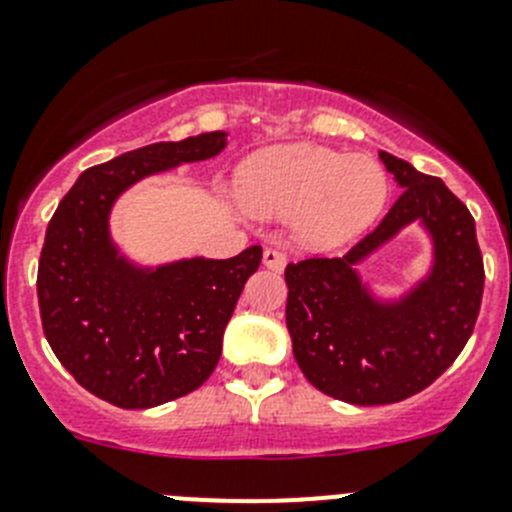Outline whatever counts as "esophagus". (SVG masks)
Wrapping results in <instances>:
<instances>
[{
  "instance_id": "esophagus-1",
  "label": "esophagus",
  "mask_w": 512,
  "mask_h": 512,
  "mask_svg": "<svg viewBox=\"0 0 512 512\" xmlns=\"http://www.w3.org/2000/svg\"><path fill=\"white\" fill-rule=\"evenodd\" d=\"M285 262H288L285 252L275 250V247H267V250L262 252V265L270 267V270H275V273H280V270H283Z\"/></svg>"
}]
</instances>
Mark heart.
<instances>
[{"instance_id": "heart-1", "label": "heart", "mask_w": 512, "mask_h": 512, "mask_svg": "<svg viewBox=\"0 0 512 512\" xmlns=\"http://www.w3.org/2000/svg\"><path fill=\"white\" fill-rule=\"evenodd\" d=\"M390 181L367 153L331 147L280 145L252 155L239 170V196L260 216H293L298 242L331 250L357 237L380 216Z\"/></svg>"}]
</instances>
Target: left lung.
Returning a JSON list of instances; mask_svg holds the SVG:
<instances>
[{"label": "left lung", "mask_w": 512, "mask_h": 512, "mask_svg": "<svg viewBox=\"0 0 512 512\" xmlns=\"http://www.w3.org/2000/svg\"><path fill=\"white\" fill-rule=\"evenodd\" d=\"M400 199L344 257L285 267V324L313 388L354 405H385L428 388L459 357L480 313L485 267L474 219L441 178L380 153ZM411 221L435 239V267L400 302L382 304L353 265Z\"/></svg>", "instance_id": "left-lung-1"}]
</instances>
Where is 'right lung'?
I'll return each mask as SVG.
<instances>
[{
	"label": "right lung",
	"instance_id": "add662e5",
	"mask_svg": "<svg viewBox=\"0 0 512 512\" xmlns=\"http://www.w3.org/2000/svg\"><path fill=\"white\" fill-rule=\"evenodd\" d=\"M227 132L155 142L84 170L55 209L38 267L45 339L81 388L117 408H153L201 388L262 247L155 270L124 260L109 211L124 188L219 155Z\"/></svg>",
	"mask_w": 512,
	"mask_h": 512
}]
</instances>
